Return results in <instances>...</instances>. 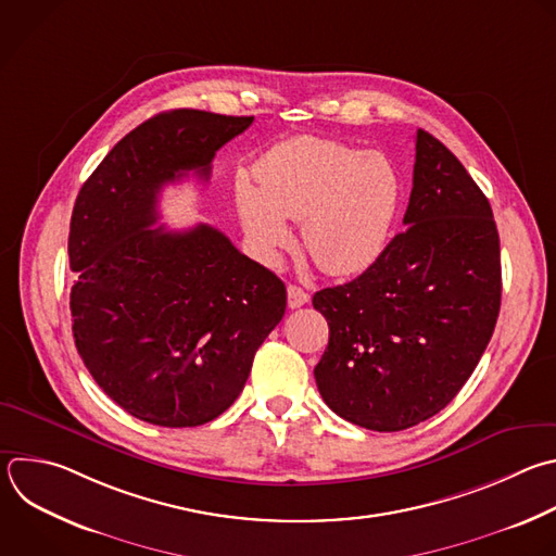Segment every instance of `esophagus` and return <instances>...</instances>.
I'll return each instance as SVG.
<instances>
[{"instance_id":"esophagus-1","label":"esophagus","mask_w":556,"mask_h":556,"mask_svg":"<svg viewBox=\"0 0 556 556\" xmlns=\"http://www.w3.org/2000/svg\"><path fill=\"white\" fill-rule=\"evenodd\" d=\"M309 301V294L305 290H301L299 286H288V307L296 309L301 305H305Z\"/></svg>"}]
</instances>
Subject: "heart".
I'll return each instance as SVG.
<instances>
[{"instance_id":"1","label":"heart","mask_w":556,"mask_h":556,"mask_svg":"<svg viewBox=\"0 0 556 556\" xmlns=\"http://www.w3.org/2000/svg\"><path fill=\"white\" fill-rule=\"evenodd\" d=\"M257 188L238 180L236 201L255 253L273 262L292 244L286 220H301V240L316 266L346 277L384 253L400 210L402 182L380 152L323 137H292L255 165Z\"/></svg>"}]
</instances>
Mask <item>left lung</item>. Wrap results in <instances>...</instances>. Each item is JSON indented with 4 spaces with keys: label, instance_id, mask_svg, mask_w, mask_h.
<instances>
[{
    "label": "left lung",
    "instance_id": "8db88e82",
    "mask_svg": "<svg viewBox=\"0 0 556 556\" xmlns=\"http://www.w3.org/2000/svg\"><path fill=\"white\" fill-rule=\"evenodd\" d=\"M415 150L406 229L359 277L312 299L329 325L318 393L338 417L376 432L441 413L500 314V238L486 197L430 132L417 130Z\"/></svg>",
    "mask_w": 556,
    "mask_h": 556
}]
</instances>
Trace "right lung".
Here are the masks:
<instances>
[{
    "label": "right lung",
    "mask_w": 556,
    "mask_h": 556,
    "mask_svg": "<svg viewBox=\"0 0 556 556\" xmlns=\"http://www.w3.org/2000/svg\"><path fill=\"white\" fill-rule=\"evenodd\" d=\"M251 124L197 109L159 113L113 146L74 205L76 349L96 384L152 426L223 415L286 312L283 281L223 231L152 227L163 185L190 172L210 180L216 152Z\"/></svg>",
    "instance_id": "add662e5"
}]
</instances>
